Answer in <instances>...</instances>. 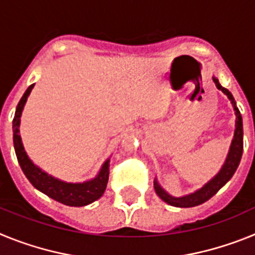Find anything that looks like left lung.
<instances>
[{"label": "left lung", "mask_w": 255, "mask_h": 255, "mask_svg": "<svg viewBox=\"0 0 255 255\" xmlns=\"http://www.w3.org/2000/svg\"><path fill=\"white\" fill-rule=\"evenodd\" d=\"M213 82H215L216 87L220 89V91L224 92L227 96L231 103H233L234 111H235L236 115V121H235V132H234V139L231 141V145H230L229 154H227V158L225 161L224 166L221 167L220 172L216 175L213 179L209 180L206 185H203L199 190L191 193V194L184 195V197H172L168 193H166L163 188L158 184L157 179L154 180V190L157 193L159 198H161L163 202H166L167 204L173 207H180V208H190V207L199 206V204L204 203L208 199H211L213 195L220 190L222 186L229 181L233 175L235 173L236 168H238L239 163H240V159H242L243 155V119L242 115H240V111L239 108L236 107V102L234 100L233 94L227 91L226 88H224L222 85L218 83V79H216L213 76Z\"/></svg>", "instance_id": "left-lung-1"}]
</instances>
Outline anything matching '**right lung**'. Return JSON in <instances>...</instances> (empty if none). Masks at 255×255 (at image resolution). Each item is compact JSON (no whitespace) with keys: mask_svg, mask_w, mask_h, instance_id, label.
Instances as JSON below:
<instances>
[{"mask_svg":"<svg viewBox=\"0 0 255 255\" xmlns=\"http://www.w3.org/2000/svg\"><path fill=\"white\" fill-rule=\"evenodd\" d=\"M33 87L34 84H31L25 91L24 96L21 97L12 120L13 148H15V153H16L17 161H19L22 172L26 179L30 181L31 185L42 191L47 197L55 199L56 202H60V203L70 207H83L93 203L94 200L102 197L106 186H107L108 175H110V158L102 164L100 172L94 179L84 182H66L57 177H53L52 175H48L43 170H40L38 166H35L22 147L21 138L19 134L20 117H21L22 108L25 106Z\"/></svg>","mask_w":255,"mask_h":255,"instance_id":"1","label":"right lung"}]
</instances>
